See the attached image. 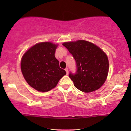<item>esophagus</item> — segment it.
Wrapping results in <instances>:
<instances>
[{"label": "esophagus", "instance_id": "1", "mask_svg": "<svg viewBox=\"0 0 131 131\" xmlns=\"http://www.w3.org/2000/svg\"><path fill=\"white\" fill-rule=\"evenodd\" d=\"M65 70L66 72H67V74H68V69L67 68H65V70Z\"/></svg>", "mask_w": 131, "mask_h": 131}]
</instances>
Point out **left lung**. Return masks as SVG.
I'll return each mask as SVG.
<instances>
[{
    "label": "left lung",
    "mask_w": 131,
    "mask_h": 131,
    "mask_svg": "<svg viewBox=\"0 0 131 131\" xmlns=\"http://www.w3.org/2000/svg\"><path fill=\"white\" fill-rule=\"evenodd\" d=\"M63 45L76 61V73L69 74L74 86L85 93L99 89L104 84L108 73V60L105 52L86 40L64 42Z\"/></svg>",
    "instance_id": "1"
}]
</instances>
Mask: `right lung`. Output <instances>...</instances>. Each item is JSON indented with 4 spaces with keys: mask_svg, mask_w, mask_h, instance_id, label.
I'll return each mask as SVG.
<instances>
[{
    "mask_svg": "<svg viewBox=\"0 0 131 131\" xmlns=\"http://www.w3.org/2000/svg\"><path fill=\"white\" fill-rule=\"evenodd\" d=\"M57 47L49 42L37 43L22 57V74L28 84L37 91H49L66 74L55 57Z\"/></svg>",
    "mask_w": 131,
    "mask_h": 131,
    "instance_id": "add662e5",
    "label": "right lung"
}]
</instances>
